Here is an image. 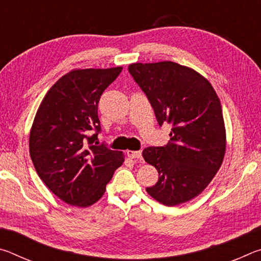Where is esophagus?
I'll return each instance as SVG.
<instances>
[{"label": "esophagus", "instance_id": "1", "mask_svg": "<svg viewBox=\"0 0 261 261\" xmlns=\"http://www.w3.org/2000/svg\"><path fill=\"white\" fill-rule=\"evenodd\" d=\"M126 154L130 159H138V160H141V158H143L140 151H127Z\"/></svg>", "mask_w": 261, "mask_h": 261}]
</instances>
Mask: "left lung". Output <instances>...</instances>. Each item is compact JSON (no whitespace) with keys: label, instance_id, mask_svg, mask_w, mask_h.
Segmentation results:
<instances>
[{"label":"left lung","instance_id":"obj_1","mask_svg":"<svg viewBox=\"0 0 261 261\" xmlns=\"http://www.w3.org/2000/svg\"><path fill=\"white\" fill-rule=\"evenodd\" d=\"M129 72L146 94L159 125L171 124L165 146L143 151L159 179L146 191L167 206L191 200L204 191L222 165L226 129L214 88L201 74L170 61L134 63Z\"/></svg>","mask_w":261,"mask_h":261}]
</instances>
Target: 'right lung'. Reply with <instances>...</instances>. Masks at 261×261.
Instances as JSON below:
<instances>
[{
	"label": "right lung",
	"instance_id": "right-lung-1",
	"mask_svg": "<svg viewBox=\"0 0 261 261\" xmlns=\"http://www.w3.org/2000/svg\"><path fill=\"white\" fill-rule=\"evenodd\" d=\"M121 71L122 67L72 70L50 87L34 117L30 134L34 168L69 205H93L124 162L122 152L98 143L99 100Z\"/></svg>",
	"mask_w": 261,
	"mask_h": 261
}]
</instances>
